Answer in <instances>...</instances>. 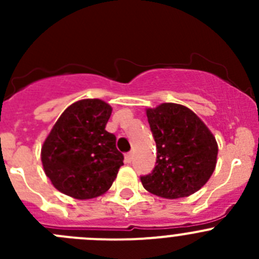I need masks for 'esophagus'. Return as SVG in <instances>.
Listing matches in <instances>:
<instances>
[{
	"instance_id": "34e87169",
	"label": "esophagus",
	"mask_w": 259,
	"mask_h": 259,
	"mask_svg": "<svg viewBox=\"0 0 259 259\" xmlns=\"http://www.w3.org/2000/svg\"><path fill=\"white\" fill-rule=\"evenodd\" d=\"M132 157H134V152H130V153H127V154H125V157H124V161H125V163H131V161H132Z\"/></svg>"
}]
</instances>
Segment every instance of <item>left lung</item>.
<instances>
[{"label": "left lung", "mask_w": 259, "mask_h": 259, "mask_svg": "<svg viewBox=\"0 0 259 259\" xmlns=\"http://www.w3.org/2000/svg\"><path fill=\"white\" fill-rule=\"evenodd\" d=\"M146 116L157 144V162L152 174L141 176L144 188L168 200L200 191L217 166L218 143L212 132L184 105L148 107Z\"/></svg>", "instance_id": "left-lung-1"}]
</instances>
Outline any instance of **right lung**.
I'll list each match as a JSON object with an SVG mask.
<instances>
[{
	"label": "right lung",
	"mask_w": 259,
	"mask_h": 259,
	"mask_svg": "<svg viewBox=\"0 0 259 259\" xmlns=\"http://www.w3.org/2000/svg\"><path fill=\"white\" fill-rule=\"evenodd\" d=\"M113 107L100 98L71 104L41 146V162L53 187L76 200H91L110 189L123 164L116 137L107 132Z\"/></svg>",
	"instance_id": "obj_1"
}]
</instances>
